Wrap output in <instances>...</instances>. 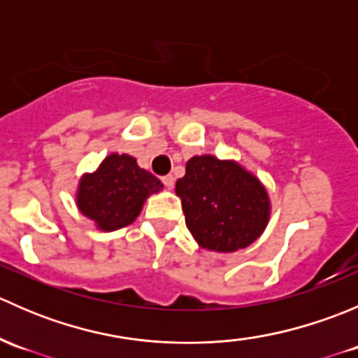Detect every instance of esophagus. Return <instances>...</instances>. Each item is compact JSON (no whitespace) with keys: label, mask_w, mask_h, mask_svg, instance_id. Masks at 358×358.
I'll return each mask as SVG.
<instances>
[{"label":"esophagus","mask_w":358,"mask_h":358,"mask_svg":"<svg viewBox=\"0 0 358 358\" xmlns=\"http://www.w3.org/2000/svg\"><path fill=\"white\" fill-rule=\"evenodd\" d=\"M162 183H164L166 189H173V185H175V176L173 175L162 176Z\"/></svg>","instance_id":"1"}]
</instances>
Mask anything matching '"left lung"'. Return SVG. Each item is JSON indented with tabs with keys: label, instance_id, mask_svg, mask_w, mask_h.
Here are the masks:
<instances>
[{
	"label": "left lung",
	"instance_id": "1",
	"mask_svg": "<svg viewBox=\"0 0 358 358\" xmlns=\"http://www.w3.org/2000/svg\"><path fill=\"white\" fill-rule=\"evenodd\" d=\"M187 229L202 249L234 252L255 243L270 220L265 185L232 159L211 154L187 161L176 182Z\"/></svg>",
	"mask_w": 358,
	"mask_h": 358
}]
</instances>
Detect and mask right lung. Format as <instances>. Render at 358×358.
<instances>
[{"mask_svg":"<svg viewBox=\"0 0 358 358\" xmlns=\"http://www.w3.org/2000/svg\"><path fill=\"white\" fill-rule=\"evenodd\" d=\"M159 190L161 180L140 168L135 157L112 152L96 171L81 176L76 204L96 229L112 232L135 222L147 197Z\"/></svg>","mask_w":358,"mask_h":358,"instance_id":"right-lung-1","label":"right lung"}]
</instances>
